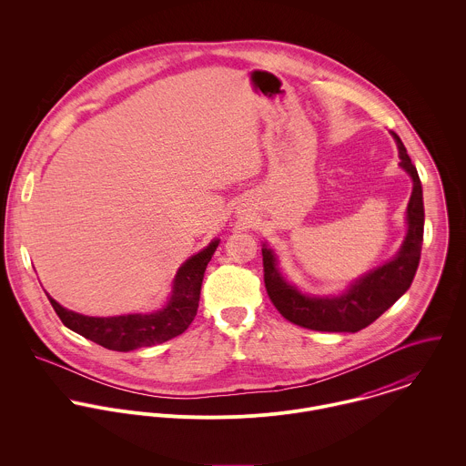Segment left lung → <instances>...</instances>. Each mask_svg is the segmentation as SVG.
<instances>
[{"label": "left lung", "mask_w": 466, "mask_h": 466, "mask_svg": "<svg viewBox=\"0 0 466 466\" xmlns=\"http://www.w3.org/2000/svg\"><path fill=\"white\" fill-rule=\"evenodd\" d=\"M399 147L400 168L412 179L407 204V233L399 253L359 279L344 292L333 296H310L285 279L278 268V257L264 244V281L267 294L278 312L290 323L318 332H359L379 319L412 283L420 264L423 242V194L416 167L399 136L391 133Z\"/></svg>", "instance_id": "obj_1"}]
</instances>
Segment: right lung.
Masks as SVG:
<instances>
[{
  "instance_id": "add662e5",
  "label": "right lung",
  "mask_w": 466,
  "mask_h": 466,
  "mask_svg": "<svg viewBox=\"0 0 466 466\" xmlns=\"http://www.w3.org/2000/svg\"><path fill=\"white\" fill-rule=\"evenodd\" d=\"M218 238H213L198 255L190 257L177 268L167 303L148 314L93 318L67 310L50 294L46 296L65 327L107 350L131 351L161 344L185 332L198 316L204 270L218 248Z\"/></svg>"
}]
</instances>
